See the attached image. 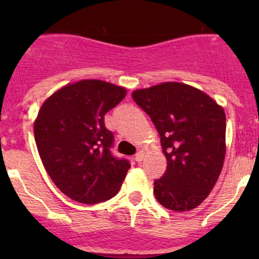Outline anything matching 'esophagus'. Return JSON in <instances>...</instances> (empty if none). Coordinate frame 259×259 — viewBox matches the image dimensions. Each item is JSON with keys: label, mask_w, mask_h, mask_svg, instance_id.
Listing matches in <instances>:
<instances>
[{"label": "esophagus", "mask_w": 259, "mask_h": 259, "mask_svg": "<svg viewBox=\"0 0 259 259\" xmlns=\"http://www.w3.org/2000/svg\"><path fill=\"white\" fill-rule=\"evenodd\" d=\"M143 159H144V153H143V151H138L137 155H135V160H137L138 163H142Z\"/></svg>", "instance_id": "obj_1"}]
</instances>
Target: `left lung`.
<instances>
[{
    "instance_id": "8db88e82",
    "label": "left lung",
    "mask_w": 259,
    "mask_h": 259,
    "mask_svg": "<svg viewBox=\"0 0 259 259\" xmlns=\"http://www.w3.org/2000/svg\"><path fill=\"white\" fill-rule=\"evenodd\" d=\"M159 135L166 170L154 195L166 209L187 211L209 195L226 158V113L194 86L168 81L133 91Z\"/></svg>"
}]
</instances>
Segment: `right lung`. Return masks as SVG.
Instances as JSON below:
<instances>
[{
    "instance_id": "obj_1",
    "label": "right lung",
    "mask_w": 259,
    "mask_h": 259,
    "mask_svg": "<svg viewBox=\"0 0 259 259\" xmlns=\"http://www.w3.org/2000/svg\"><path fill=\"white\" fill-rule=\"evenodd\" d=\"M126 95V89L103 80L67 83L44 101L33 122L38 154L57 188L83 204L117 194L129 161L111 155L114 135L104 115Z\"/></svg>"
}]
</instances>
